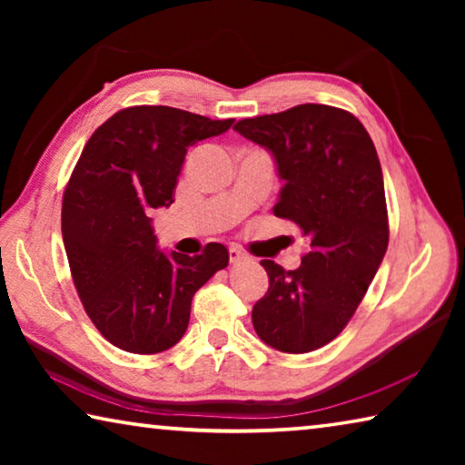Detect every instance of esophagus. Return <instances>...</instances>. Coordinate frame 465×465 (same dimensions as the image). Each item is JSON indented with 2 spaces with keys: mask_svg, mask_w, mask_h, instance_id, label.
I'll return each instance as SVG.
<instances>
[{
  "mask_svg": "<svg viewBox=\"0 0 465 465\" xmlns=\"http://www.w3.org/2000/svg\"><path fill=\"white\" fill-rule=\"evenodd\" d=\"M242 261H248L246 252H242L240 248L232 246V248H230V262H232V264H238V262H242Z\"/></svg>",
  "mask_w": 465,
  "mask_h": 465,
  "instance_id": "1",
  "label": "esophagus"
}]
</instances>
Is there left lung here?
Instances as JSON below:
<instances>
[{"mask_svg": "<svg viewBox=\"0 0 465 465\" xmlns=\"http://www.w3.org/2000/svg\"><path fill=\"white\" fill-rule=\"evenodd\" d=\"M233 129L269 149L282 180L272 213L310 238L295 271L261 261L269 291L252 324L281 352L316 351L349 324L388 250L380 157L359 119L326 104L243 119Z\"/></svg>", "mask_w": 465, "mask_h": 465, "instance_id": "1", "label": "left lung"}]
</instances>
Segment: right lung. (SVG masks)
Masks as SVG:
<instances>
[{
  "label": "right lung",
  "instance_id": "1",
  "mask_svg": "<svg viewBox=\"0 0 465 465\" xmlns=\"http://www.w3.org/2000/svg\"><path fill=\"white\" fill-rule=\"evenodd\" d=\"M233 119L170 106H131L94 131L69 178L61 232L84 310L100 334L135 355L184 336L196 291L230 262L223 243L203 254L157 248L152 209L170 207L188 147Z\"/></svg>",
  "mask_w": 465,
  "mask_h": 465
}]
</instances>
